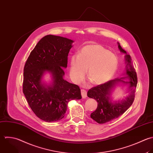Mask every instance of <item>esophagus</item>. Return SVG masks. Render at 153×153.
<instances>
[{
  "mask_svg": "<svg viewBox=\"0 0 153 153\" xmlns=\"http://www.w3.org/2000/svg\"><path fill=\"white\" fill-rule=\"evenodd\" d=\"M81 94L82 98H85L87 97V92L85 89H81Z\"/></svg>",
  "mask_w": 153,
  "mask_h": 153,
  "instance_id": "esophagus-1",
  "label": "esophagus"
}]
</instances>
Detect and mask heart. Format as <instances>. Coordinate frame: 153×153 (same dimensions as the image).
Returning <instances> with one entry per match:
<instances>
[{"mask_svg":"<svg viewBox=\"0 0 153 153\" xmlns=\"http://www.w3.org/2000/svg\"><path fill=\"white\" fill-rule=\"evenodd\" d=\"M69 65V74L73 82H80L87 70L91 82L99 85L108 82L114 76L118 59L114 53L101 45L92 43L83 46L77 55L72 56Z\"/></svg>","mask_w":153,"mask_h":153,"instance_id":"1","label":"heart"}]
</instances>
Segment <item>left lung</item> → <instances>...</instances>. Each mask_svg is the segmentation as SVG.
<instances>
[{
    "label": "left lung",
    "mask_w": 153,
    "mask_h": 153,
    "mask_svg": "<svg viewBox=\"0 0 153 153\" xmlns=\"http://www.w3.org/2000/svg\"><path fill=\"white\" fill-rule=\"evenodd\" d=\"M118 43L120 51L125 54L126 71L123 75L125 77L110 80L104 84L94 87L89 89L87 95L89 98L95 99L98 102L95 111L91 114V117L100 124L105 123L118 118L123 114L132 104L135 99V93L137 85V75L132 64V59L129 55L123 49ZM128 79L129 81H124ZM121 83L128 85L129 95L125 99L113 101L111 96L115 87Z\"/></svg>",
    "instance_id": "obj_1"
}]
</instances>
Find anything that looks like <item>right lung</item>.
Returning <instances> with one entry per match:
<instances>
[{
	"label": "right lung",
	"instance_id": "add662e5",
	"mask_svg": "<svg viewBox=\"0 0 153 153\" xmlns=\"http://www.w3.org/2000/svg\"><path fill=\"white\" fill-rule=\"evenodd\" d=\"M73 40L54 35L42 38L31 52L24 68L23 93L34 113L41 120L52 122L65 116L68 102L82 98L79 87L64 79L68 55ZM48 72L52 81L43 80Z\"/></svg>",
	"mask_w": 153,
	"mask_h": 153
}]
</instances>
